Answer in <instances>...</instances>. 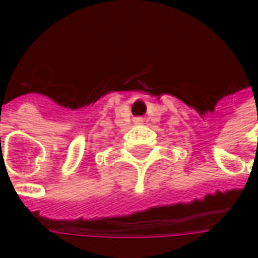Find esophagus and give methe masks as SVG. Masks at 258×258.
<instances>
[{"label": "esophagus", "mask_w": 258, "mask_h": 258, "mask_svg": "<svg viewBox=\"0 0 258 258\" xmlns=\"http://www.w3.org/2000/svg\"><path fill=\"white\" fill-rule=\"evenodd\" d=\"M143 122H145L143 117H135V119H133V123H135V125H142Z\"/></svg>", "instance_id": "34e87169"}]
</instances>
